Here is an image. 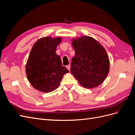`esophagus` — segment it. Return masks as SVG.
<instances>
[{
	"label": "esophagus",
	"instance_id": "34e87169",
	"mask_svg": "<svg viewBox=\"0 0 135 135\" xmlns=\"http://www.w3.org/2000/svg\"><path fill=\"white\" fill-rule=\"evenodd\" d=\"M66 68L68 69L69 70H70V65H67V66H66Z\"/></svg>",
	"mask_w": 135,
	"mask_h": 135
}]
</instances>
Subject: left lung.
Returning a JSON list of instances; mask_svg holds the SVG:
<instances>
[{
	"label": "left lung",
	"instance_id": "8db88e82",
	"mask_svg": "<svg viewBox=\"0 0 135 135\" xmlns=\"http://www.w3.org/2000/svg\"><path fill=\"white\" fill-rule=\"evenodd\" d=\"M72 40L75 55L72 58L71 73L85 88L99 86L109 71L110 61L105 49L90 36H83Z\"/></svg>",
	"mask_w": 135,
	"mask_h": 135
}]
</instances>
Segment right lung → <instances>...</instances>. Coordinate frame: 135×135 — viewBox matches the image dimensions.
Masks as SVG:
<instances>
[{
    "label": "right lung",
    "instance_id": "add662e5",
    "mask_svg": "<svg viewBox=\"0 0 135 135\" xmlns=\"http://www.w3.org/2000/svg\"><path fill=\"white\" fill-rule=\"evenodd\" d=\"M61 37L51 36L38 39L32 47L26 65L28 80L34 88L42 92H50L59 86L64 75L69 72L62 66L56 48Z\"/></svg>",
    "mask_w": 135,
    "mask_h": 135
}]
</instances>
